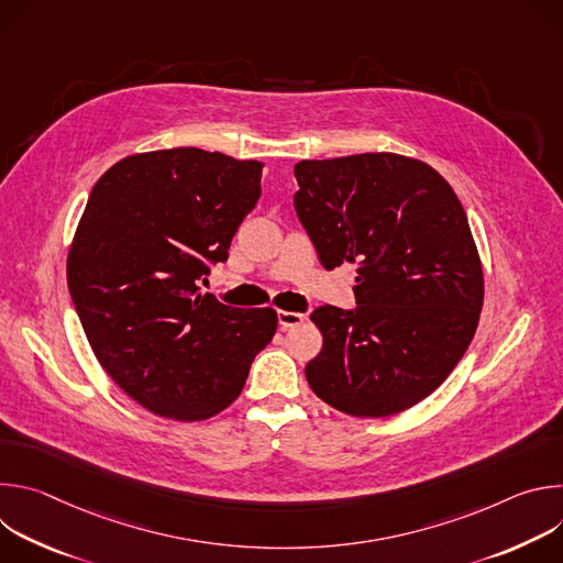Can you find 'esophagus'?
Segmentation results:
<instances>
[{
  "instance_id": "esophagus-1",
  "label": "esophagus",
  "mask_w": 563,
  "mask_h": 563,
  "mask_svg": "<svg viewBox=\"0 0 563 563\" xmlns=\"http://www.w3.org/2000/svg\"><path fill=\"white\" fill-rule=\"evenodd\" d=\"M305 320V313L300 311H278V325L280 330H287V328H296L300 325Z\"/></svg>"
}]
</instances>
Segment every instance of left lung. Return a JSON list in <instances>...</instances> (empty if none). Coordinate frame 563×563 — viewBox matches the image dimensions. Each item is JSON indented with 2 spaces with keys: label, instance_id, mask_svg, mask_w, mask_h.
Masks as SVG:
<instances>
[{
  "label": "left lung",
  "instance_id": "obj_1",
  "mask_svg": "<svg viewBox=\"0 0 563 563\" xmlns=\"http://www.w3.org/2000/svg\"><path fill=\"white\" fill-rule=\"evenodd\" d=\"M294 207L325 269L356 267V307L311 311L323 350L309 387L352 417H389L430 396L465 354L484 269L465 211L421 159L361 153L302 159Z\"/></svg>",
  "mask_w": 563,
  "mask_h": 563
}]
</instances>
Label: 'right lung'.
Masks as SVG:
<instances>
[{
  "mask_svg": "<svg viewBox=\"0 0 563 563\" xmlns=\"http://www.w3.org/2000/svg\"><path fill=\"white\" fill-rule=\"evenodd\" d=\"M263 163L196 146L129 155L93 187L66 263L107 374L146 410L202 421L243 391L278 325L200 291L261 198Z\"/></svg>",
  "mask_w": 563,
  "mask_h": 563,
  "instance_id": "1",
  "label": "right lung"
}]
</instances>
